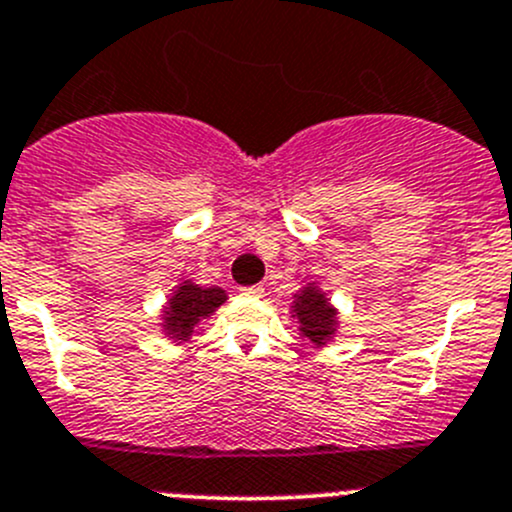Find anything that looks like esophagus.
I'll return each mask as SVG.
<instances>
[{
  "mask_svg": "<svg viewBox=\"0 0 512 512\" xmlns=\"http://www.w3.org/2000/svg\"><path fill=\"white\" fill-rule=\"evenodd\" d=\"M242 295H250V298H262L265 288L262 285H250V288H242Z\"/></svg>",
  "mask_w": 512,
  "mask_h": 512,
  "instance_id": "obj_1",
  "label": "esophagus"
}]
</instances>
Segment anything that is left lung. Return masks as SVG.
<instances>
[{"label": "left lung", "instance_id": "8db88e82", "mask_svg": "<svg viewBox=\"0 0 512 512\" xmlns=\"http://www.w3.org/2000/svg\"><path fill=\"white\" fill-rule=\"evenodd\" d=\"M293 318L298 321L300 336L313 341L315 346H326L338 328V313L328 303L326 293L315 283L300 290L293 300Z\"/></svg>", "mask_w": 512, "mask_h": 512}]
</instances>
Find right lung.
<instances>
[{"instance_id": "1", "label": "right lung", "mask_w": 512, "mask_h": 512, "mask_svg": "<svg viewBox=\"0 0 512 512\" xmlns=\"http://www.w3.org/2000/svg\"><path fill=\"white\" fill-rule=\"evenodd\" d=\"M227 300L222 288H199L197 283L184 280L179 288L171 293L169 305L164 308V333L174 341H189L197 323L209 318L219 305Z\"/></svg>"}]
</instances>
